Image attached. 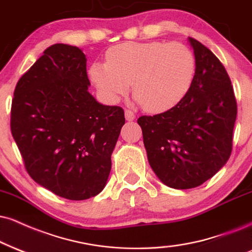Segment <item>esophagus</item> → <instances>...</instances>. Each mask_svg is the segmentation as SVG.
Segmentation results:
<instances>
[{
	"label": "esophagus",
	"instance_id": "esophagus-1",
	"mask_svg": "<svg viewBox=\"0 0 252 252\" xmlns=\"http://www.w3.org/2000/svg\"><path fill=\"white\" fill-rule=\"evenodd\" d=\"M125 118H126L127 121H132V120H134L135 116H134V113H133L132 111L125 110Z\"/></svg>",
	"mask_w": 252,
	"mask_h": 252
}]
</instances>
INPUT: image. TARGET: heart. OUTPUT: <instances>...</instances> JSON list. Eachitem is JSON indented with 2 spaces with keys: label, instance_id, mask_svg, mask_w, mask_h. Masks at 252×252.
Returning a JSON list of instances; mask_svg holds the SVG:
<instances>
[{
  "label": "heart",
  "instance_id": "obj_1",
  "mask_svg": "<svg viewBox=\"0 0 252 252\" xmlns=\"http://www.w3.org/2000/svg\"><path fill=\"white\" fill-rule=\"evenodd\" d=\"M195 66L194 54L181 43L126 42L108 49L106 63H93L90 77L110 102L126 94L133 83L145 110L159 113L186 97Z\"/></svg>",
  "mask_w": 252,
  "mask_h": 252
}]
</instances>
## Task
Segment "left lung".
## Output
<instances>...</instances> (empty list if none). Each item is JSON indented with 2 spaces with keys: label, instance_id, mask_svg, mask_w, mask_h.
Here are the masks:
<instances>
[{
  "label": "left lung",
  "instance_id": "8db88e82",
  "mask_svg": "<svg viewBox=\"0 0 252 252\" xmlns=\"http://www.w3.org/2000/svg\"><path fill=\"white\" fill-rule=\"evenodd\" d=\"M189 43L196 69L186 97L163 113L138 119L152 169L174 189L198 187L224 166L237 116L223 64L198 40L190 37Z\"/></svg>",
  "mask_w": 252,
  "mask_h": 252
}]
</instances>
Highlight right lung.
Segmentation results:
<instances>
[{
	"label": "right lung",
	"mask_w": 252,
	"mask_h": 252,
	"mask_svg": "<svg viewBox=\"0 0 252 252\" xmlns=\"http://www.w3.org/2000/svg\"><path fill=\"white\" fill-rule=\"evenodd\" d=\"M86 56L54 44L21 77L11 102L10 129L31 179L58 196L98 195L125 124L124 110L90 93Z\"/></svg>",
	"instance_id": "add662e5"
}]
</instances>
